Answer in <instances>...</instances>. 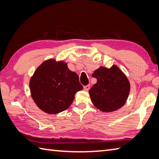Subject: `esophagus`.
Listing matches in <instances>:
<instances>
[{"instance_id":"esophagus-1","label":"esophagus","mask_w":159,"mask_h":159,"mask_svg":"<svg viewBox=\"0 0 159 159\" xmlns=\"http://www.w3.org/2000/svg\"><path fill=\"white\" fill-rule=\"evenodd\" d=\"M89 89H90V85H87L84 86V89H85V91H88Z\"/></svg>"}]
</instances>
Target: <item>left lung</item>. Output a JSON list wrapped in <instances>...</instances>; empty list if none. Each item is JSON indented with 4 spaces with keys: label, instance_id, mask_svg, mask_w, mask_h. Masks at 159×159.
I'll return each mask as SVG.
<instances>
[{
    "label": "left lung",
    "instance_id": "8db88e82",
    "mask_svg": "<svg viewBox=\"0 0 159 159\" xmlns=\"http://www.w3.org/2000/svg\"><path fill=\"white\" fill-rule=\"evenodd\" d=\"M92 77L97 79L89 90L94 106L104 112H112L124 106L130 92V83L116 66L110 69L100 67Z\"/></svg>",
    "mask_w": 159,
    "mask_h": 159
}]
</instances>
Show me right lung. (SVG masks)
Wrapping results in <instances>:
<instances>
[{"label":"right lung","mask_w":159,"mask_h":159,"mask_svg":"<svg viewBox=\"0 0 159 159\" xmlns=\"http://www.w3.org/2000/svg\"><path fill=\"white\" fill-rule=\"evenodd\" d=\"M29 86L37 106L49 114L67 109L75 93L83 89L79 76L67 68V63L55 59L47 60L37 68Z\"/></svg>","instance_id":"right-lung-1"}]
</instances>
